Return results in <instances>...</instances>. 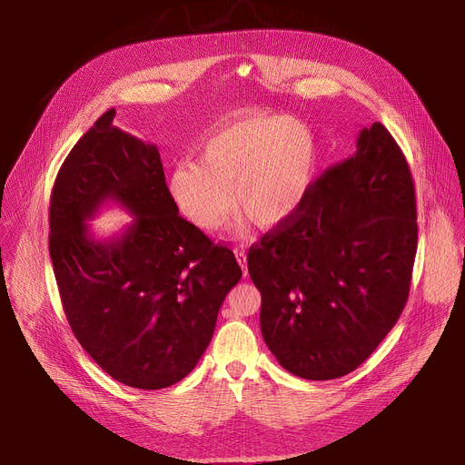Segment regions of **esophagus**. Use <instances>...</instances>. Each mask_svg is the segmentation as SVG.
I'll use <instances>...</instances> for the list:
<instances>
[{"label": "esophagus", "mask_w": 465, "mask_h": 465, "mask_svg": "<svg viewBox=\"0 0 465 465\" xmlns=\"http://www.w3.org/2000/svg\"><path fill=\"white\" fill-rule=\"evenodd\" d=\"M235 258H237V262H239V265H241V269L246 276V272H249V267H246V252L242 249H235Z\"/></svg>", "instance_id": "34e87169"}]
</instances>
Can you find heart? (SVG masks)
<instances>
[{"mask_svg":"<svg viewBox=\"0 0 465 465\" xmlns=\"http://www.w3.org/2000/svg\"><path fill=\"white\" fill-rule=\"evenodd\" d=\"M318 166L320 142L311 125L290 115L246 117L207 136L198 163L175 166L168 194L205 232L223 228L233 203L258 226L276 228L311 196Z\"/></svg>","mask_w":465,"mask_h":465,"instance_id":"heart-1","label":"heart"}]
</instances>
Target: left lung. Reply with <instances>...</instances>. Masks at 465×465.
Returning <instances> with one entry per match:
<instances>
[{
  "instance_id": "obj_1",
  "label": "left lung",
  "mask_w": 465,
  "mask_h": 465,
  "mask_svg": "<svg viewBox=\"0 0 465 465\" xmlns=\"http://www.w3.org/2000/svg\"><path fill=\"white\" fill-rule=\"evenodd\" d=\"M415 254L413 177L391 133L374 123L293 219L249 252L267 348L302 380L353 372L404 311Z\"/></svg>"
}]
</instances>
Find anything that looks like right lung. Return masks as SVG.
Segmentation results:
<instances>
[{"mask_svg": "<svg viewBox=\"0 0 465 465\" xmlns=\"http://www.w3.org/2000/svg\"><path fill=\"white\" fill-rule=\"evenodd\" d=\"M104 112L67 154L50 198V258L69 325L108 376L143 391L187 378L242 271L179 216L154 143ZM134 214L110 240L86 221L106 202Z\"/></svg>", "mask_w": 465, "mask_h": 465, "instance_id": "right-lung-1", "label": "right lung"}]
</instances>
